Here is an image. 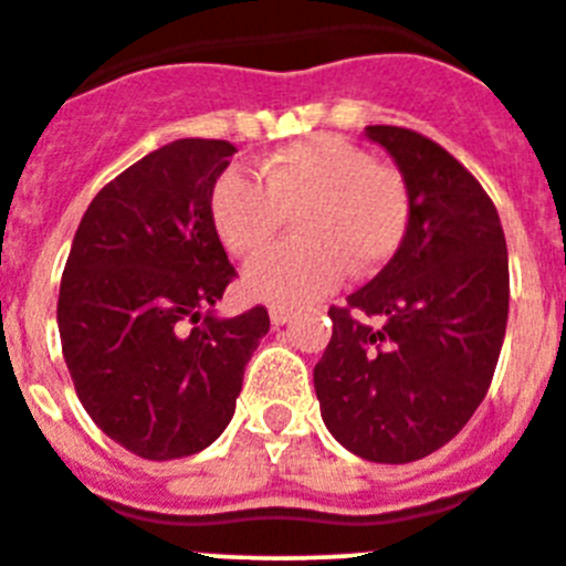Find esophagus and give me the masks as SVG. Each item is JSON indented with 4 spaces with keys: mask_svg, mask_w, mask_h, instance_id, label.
<instances>
[{
    "mask_svg": "<svg viewBox=\"0 0 566 566\" xmlns=\"http://www.w3.org/2000/svg\"><path fill=\"white\" fill-rule=\"evenodd\" d=\"M269 319H272L274 327L286 325V322L292 319V311L283 308V305H272V308H269Z\"/></svg>",
    "mask_w": 566,
    "mask_h": 566,
    "instance_id": "obj_1",
    "label": "esophagus"
}]
</instances>
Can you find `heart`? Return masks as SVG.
<instances>
[{
    "label": "heart",
    "mask_w": 566,
    "mask_h": 566,
    "mask_svg": "<svg viewBox=\"0 0 566 566\" xmlns=\"http://www.w3.org/2000/svg\"><path fill=\"white\" fill-rule=\"evenodd\" d=\"M294 212L300 239L244 269L252 297L303 305L336 289L347 269H380L406 239L411 193L400 169L331 133L277 149L258 166V180L224 171L211 191V222L230 255L261 252Z\"/></svg>",
    "instance_id": "1"
}]
</instances>
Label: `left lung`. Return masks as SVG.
Wrapping results in <instances>:
<instances>
[{
  "label": "left lung",
  "instance_id": "left-lung-1",
  "mask_svg": "<svg viewBox=\"0 0 566 566\" xmlns=\"http://www.w3.org/2000/svg\"><path fill=\"white\" fill-rule=\"evenodd\" d=\"M367 136L400 166L411 219L395 258L327 311L333 336L314 386L349 453L408 464L444 448L492 386L509 252L497 208L448 149L408 127L369 125Z\"/></svg>",
  "mask_w": 566,
  "mask_h": 566
}]
</instances>
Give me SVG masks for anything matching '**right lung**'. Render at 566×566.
Masks as SVG:
<instances>
[{
    "label": "right lung",
    "mask_w": 566,
    "mask_h": 566,
    "mask_svg": "<svg viewBox=\"0 0 566 566\" xmlns=\"http://www.w3.org/2000/svg\"><path fill=\"white\" fill-rule=\"evenodd\" d=\"M235 147L180 138L107 182L85 211L61 277L57 327L88 417L149 461L193 455L233 419L263 305L217 319L235 280L211 191Z\"/></svg>",
    "instance_id": "obj_1"
}]
</instances>
